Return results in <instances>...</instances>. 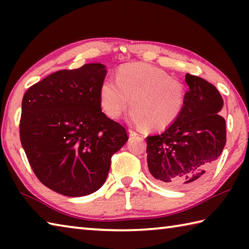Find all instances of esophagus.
I'll return each instance as SVG.
<instances>
[{"mask_svg":"<svg viewBox=\"0 0 249 249\" xmlns=\"http://www.w3.org/2000/svg\"><path fill=\"white\" fill-rule=\"evenodd\" d=\"M128 134H129V136L130 137H135V136H136V133H135V132H133V130L132 129H128Z\"/></svg>","mask_w":249,"mask_h":249,"instance_id":"esophagus-1","label":"esophagus"}]
</instances>
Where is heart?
Returning a JSON list of instances; mask_svg holds the SVG:
<instances>
[{
  "instance_id": "heart-1",
  "label": "heart",
  "mask_w": 249,
  "mask_h": 249,
  "mask_svg": "<svg viewBox=\"0 0 249 249\" xmlns=\"http://www.w3.org/2000/svg\"><path fill=\"white\" fill-rule=\"evenodd\" d=\"M99 95L101 107L111 119H117L130 104L134 107L128 116L130 123L159 130L178 119L185 102L182 83L144 62L120 67L116 81L105 79Z\"/></svg>"
}]
</instances>
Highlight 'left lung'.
<instances>
[{
    "label": "left lung",
    "instance_id": "left-lung-1",
    "mask_svg": "<svg viewBox=\"0 0 249 249\" xmlns=\"http://www.w3.org/2000/svg\"><path fill=\"white\" fill-rule=\"evenodd\" d=\"M189 90L180 116L162 133L148 136L147 163L156 182L184 190L200 183L226 144L224 104L212 83L185 74Z\"/></svg>",
    "mask_w": 249,
    "mask_h": 249
}]
</instances>
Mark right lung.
<instances>
[{"mask_svg": "<svg viewBox=\"0 0 249 249\" xmlns=\"http://www.w3.org/2000/svg\"><path fill=\"white\" fill-rule=\"evenodd\" d=\"M107 73L100 62L60 70L24 94L20 142L37 178L60 195L98 191L113 154L128 140L123 126L101 109L100 87Z\"/></svg>", "mask_w": 249, "mask_h": 249, "instance_id": "right-lung-1", "label": "right lung"}]
</instances>
